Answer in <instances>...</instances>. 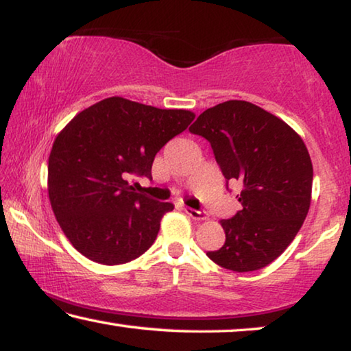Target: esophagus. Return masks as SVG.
<instances>
[{
  "label": "esophagus",
  "instance_id": "esophagus-1",
  "mask_svg": "<svg viewBox=\"0 0 351 351\" xmlns=\"http://www.w3.org/2000/svg\"><path fill=\"white\" fill-rule=\"evenodd\" d=\"M185 212H186L188 217H191L193 219H196V221H206V219H208L207 213L206 212H201V210H194V208H190V207H185Z\"/></svg>",
  "mask_w": 351,
  "mask_h": 351
}]
</instances>
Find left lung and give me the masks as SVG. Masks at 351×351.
I'll return each instance as SVG.
<instances>
[{
	"mask_svg": "<svg viewBox=\"0 0 351 351\" xmlns=\"http://www.w3.org/2000/svg\"><path fill=\"white\" fill-rule=\"evenodd\" d=\"M206 138L228 180L241 183V208L221 219L226 241L207 256L237 273L267 267L287 250L311 207L312 161L303 139L271 112L245 100L208 108L190 127Z\"/></svg>",
	"mask_w": 351,
	"mask_h": 351,
	"instance_id": "8db88e82",
	"label": "left lung"
}]
</instances>
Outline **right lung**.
<instances>
[{
  "mask_svg": "<svg viewBox=\"0 0 351 351\" xmlns=\"http://www.w3.org/2000/svg\"><path fill=\"white\" fill-rule=\"evenodd\" d=\"M193 119L188 110L116 95L78 112L59 132L48 158V197L75 250L101 265H121L152 246L174 206L134 193L128 179H152L155 155Z\"/></svg>",
  "mask_w": 351,
  "mask_h": 351,
  "instance_id": "add662e5",
  "label": "right lung"
}]
</instances>
